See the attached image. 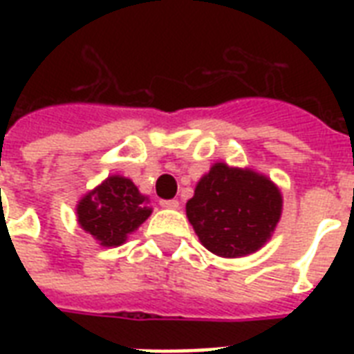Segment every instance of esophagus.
<instances>
[{"mask_svg":"<svg viewBox=\"0 0 354 354\" xmlns=\"http://www.w3.org/2000/svg\"><path fill=\"white\" fill-rule=\"evenodd\" d=\"M161 207H165V209H180V202L178 200H161Z\"/></svg>","mask_w":354,"mask_h":354,"instance_id":"obj_1","label":"esophagus"}]
</instances>
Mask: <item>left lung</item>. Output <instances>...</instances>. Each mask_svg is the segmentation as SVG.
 Returning a JSON list of instances; mask_svg holds the SVG:
<instances>
[{
	"mask_svg": "<svg viewBox=\"0 0 354 354\" xmlns=\"http://www.w3.org/2000/svg\"><path fill=\"white\" fill-rule=\"evenodd\" d=\"M200 242L218 257H244L266 244L283 211L279 187L264 174L215 163L185 205Z\"/></svg>",
	"mask_w": 354,
	"mask_h": 354,
	"instance_id": "left-lung-1",
	"label": "left lung"
}]
</instances>
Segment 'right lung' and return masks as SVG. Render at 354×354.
<instances>
[{"instance_id":"obj_1","label":"right lung","mask_w":354,"mask_h":354,"mask_svg":"<svg viewBox=\"0 0 354 354\" xmlns=\"http://www.w3.org/2000/svg\"><path fill=\"white\" fill-rule=\"evenodd\" d=\"M147 204L149 198L139 193L132 180L115 174L80 198L77 221L101 246L115 248L149 218L152 207Z\"/></svg>"}]
</instances>
